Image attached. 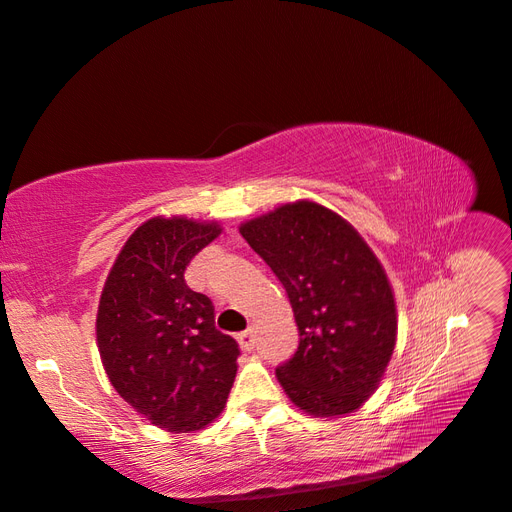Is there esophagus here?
I'll return each instance as SVG.
<instances>
[{
	"instance_id": "obj_1",
	"label": "esophagus",
	"mask_w": 512,
	"mask_h": 512,
	"mask_svg": "<svg viewBox=\"0 0 512 512\" xmlns=\"http://www.w3.org/2000/svg\"><path fill=\"white\" fill-rule=\"evenodd\" d=\"M238 343H240V347L244 349V352H253V347H255V330L253 328L244 330L240 337H238Z\"/></svg>"
}]
</instances>
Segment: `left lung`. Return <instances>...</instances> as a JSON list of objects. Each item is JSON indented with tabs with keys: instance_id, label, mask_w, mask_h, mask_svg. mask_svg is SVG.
I'll use <instances>...</instances> for the list:
<instances>
[{
	"instance_id": "obj_1",
	"label": "left lung",
	"mask_w": 512,
	"mask_h": 512,
	"mask_svg": "<svg viewBox=\"0 0 512 512\" xmlns=\"http://www.w3.org/2000/svg\"><path fill=\"white\" fill-rule=\"evenodd\" d=\"M240 233L294 309L298 349L276 367L287 397L313 416L358 410L397 341V306L382 264L352 225L313 201L287 203Z\"/></svg>"
}]
</instances>
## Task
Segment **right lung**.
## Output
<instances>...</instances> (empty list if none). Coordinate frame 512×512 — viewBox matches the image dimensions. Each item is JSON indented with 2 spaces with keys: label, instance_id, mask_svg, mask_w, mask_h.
I'll return each mask as SVG.
<instances>
[{
  "label": "right lung",
  "instance_id": "add662e5",
  "mask_svg": "<svg viewBox=\"0 0 512 512\" xmlns=\"http://www.w3.org/2000/svg\"><path fill=\"white\" fill-rule=\"evenodd\" d=\"M221 227L152 218L128 238L102 289L96 339L113 388L152 425L188 433L223 412L240 347L214 326L212 300L184 281Z\"/></svg>",
  "mask_w": 512,
  "mask_h": 512
}]
</instances>
